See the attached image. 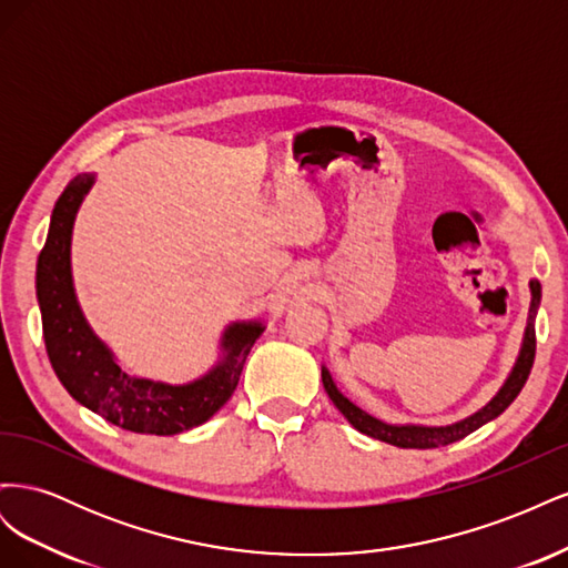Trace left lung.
<instances>
[{
    "label": "left lung",
    "instance_id": "1",
    "mask_svg": "<svg viewBox=\"0 0 568 568\" xmlns=\"http://www.w3.org/2000/svg\"><path fill=\"white\" fill-rule=\"evenodd\" d=\"M530 288V307H528V322H526V329H524V341H521V348L517 355V363H514L509 376L505 379V384L500 386L493 398L480 407L474 415L464 417L455 424H445V426H426V424H388L372 417L369 412H365L363 407H357L353 400H348L346 395H343L334 379L329 369L322 365V384L326 395H329L332 403L338 407V412L343 417H346L359 434H365L369 438L376 440H384L388 445H395V448H417V450H432V448H440V445H450L464 436H469L476 428H480L484 424L493 422L495 417H500L503 412L514 403V398L521 393L530 367H532V357H536V313H538V305H540V296H542V288L538 280H530L528 282Z\"/></svg>",
    "mask_w": 568,
    "mask_h": 568
}]
</instances>
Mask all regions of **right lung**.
Masks as SVG:
<instances>
[{"mask_svg":"<svg viewBox=\"0 0 568 568\" xmlns=\"http://www.w3.org/2000/svg\"><path fill=\"white\" fill-rule=\"evenodd\" d=\"M94 180V173H82L63 189L38 257L36 288L49 363L63 388L99 417L134 434L175 436L209 422L232 398L265 324L261 320L227 324L220 338L217 363L189 384L130 376L84 320L73 286V225Z\"/></svg>","mask_w":568,"mask_h":568,"instance_id":"right-lung-1","label":"right lung"}]
</instances>
